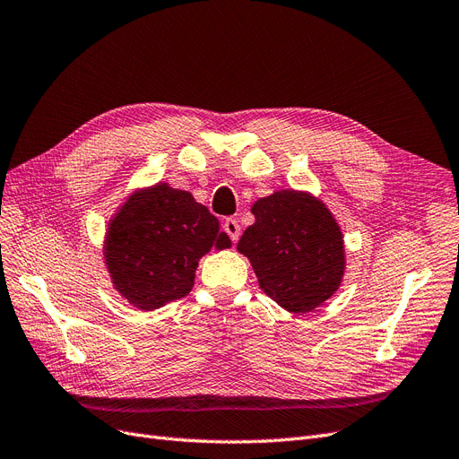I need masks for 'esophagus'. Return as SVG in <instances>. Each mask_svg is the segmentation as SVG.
I'll list each match as a JSON object with an SVG mask.
<instances>
[{"label": "esophagus", "instance_id": "obj_1", "mask_svg": "<svg viewBox=\"0 0 459 459\" xmlns=\"http://www.w3.org/2000/svg\"><path fill=\"white\" fill-rule=\"evenodd\" d=\"M223 229H225V232L229 234V238H230L234 244L238 242V238H240V223H238V221L232 219V217L225 219Z\"/></svg>", "mask_w": 459, "mask_h": 459}]
</instances>
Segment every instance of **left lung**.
Returning a JSON list of instances; mask_svg holds the SVG:
<instances>
[{
	"label": "left lung",
	"instance_id": "obj_1",
	"mask_svg": "<svg viewBox=\"0 0 459 459\" xmlns=\"http://www.w3.org/2000/svg\"><path fill=\"white\" fill-rule=\"evenodd\" d=\"M255 223L236 246L259 287L278 307L307 314L329 300L346 273L342 229L327 204L308 191L281 189L255 200Z\"/></svg>",
	"mask_w": 459,
	"mask_h": 459
}]
</instances>
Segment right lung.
<instances>
[{
    "label": "right lung",
    "mask_w": 459,
    "mask_h": 459,
    "mask_svg": "<svg viewBox=\"0 0 459 459\" xmlns=\"http://www.w3.org/2000/svg\"><path fill=\"white\" fill-rule=\"evenodd\" d=\"M232 242L189 191L159 181L134 189L111 215L101 255L113 290L152 312L189 295L198 261Z\"/></svg>",
    "instance_id": "add662e5"
}]
</instances>
